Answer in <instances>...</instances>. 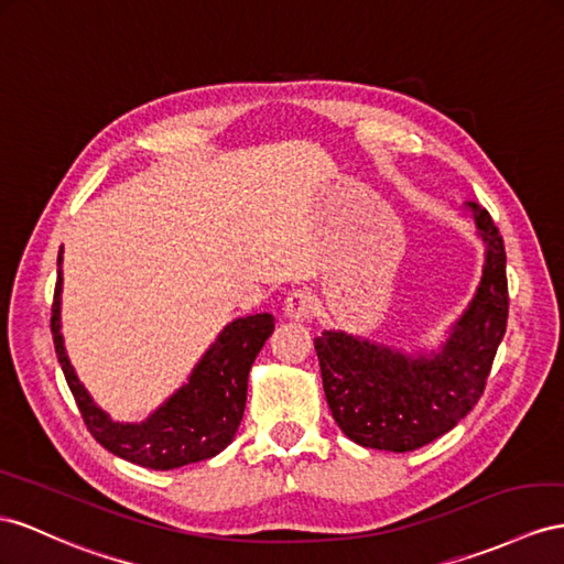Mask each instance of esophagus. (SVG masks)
I'll return each instance as SVG.
<instances>
[{"label":"esophagus","mask_w":564,"mask_h":564,"mask_svg":"<svg viewBox=\"0 0 564 564\" xmlns=\"http://www.w3.org/2000/svg\"><path fill=\"white\" fill-rule=\"evenodd\" d=\"M283 310H285V316H291V319H295V322L310 319L312 312H314V297H312L310 291H300V288H297V291L288 293Z\"/></svg>","instance_id":"esophagus-1"}]
</instances>
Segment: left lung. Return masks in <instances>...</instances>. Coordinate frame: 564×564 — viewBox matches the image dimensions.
Returning a JSON list of instances; mask_svg holds the SVG:
<instances>
[{
    "label": "left lung",
    "instance_id": "left-lung-1",
    "mask_svg": "<svg viewBox=\"0 0 564 564\" xmlns=\"http://www.w3.org/2000/svg\"><path fill=\"white\" fill-rule=\"evenodd\" d=\"M467 207L486 242V264L474 300L441 352L412 357L345 330L314 338L330 414L359 445L416 451L457 426L484 395L508 326L510 297L502 236L484 207L476 202Z\"/></svg>",
    "mask_w": 564,
    "mask_h": 564
}]
</instances>
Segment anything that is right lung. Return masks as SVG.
Instances as JSON below:
<instances>
[{"label":"right lung","instance_id":"add662e5","mask_svg":"<svg viewBox=\"0 0 564 564\" xmlns=\"http://www.w3.org/2000/svg\"><path fill=\"white\" fill-rule=\"evenodd\" d=\"M56 267L59 271H56L50 322L54 350L93 438L109 453L159 471L219 455L240 426L250 369L271 336L273 316L264 312L230 322L199 359L187 383L162 408L140 424H119L95 405L66 357L62 336V254L56 259Z\"/></svg>","mask_w":564,"mask_h":564}]
</instances>
